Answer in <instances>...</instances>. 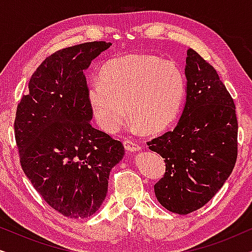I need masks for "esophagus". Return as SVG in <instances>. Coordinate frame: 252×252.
Here are the masks:
<instances>
[{
    "instance_id": "1",
    "label": "esophagus",
    "mask_w": 252,
    "mask_h": 252,
    "mask_svg": "<svg viewBox=\"0 0 252 252\" xmlns=\"http://www.w3.org/2000/svg\"><path fill=\"white\" fill-rule=\"evenodd\" d=\"M124 147H125V149L127 151H129V153H135V151L141 150V147L139 144H136L135 142H133V141L130 140L124 141Z\"/></svg>"
}]
</instances>
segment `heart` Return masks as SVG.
Returning a JSON list of instances; mask_svg holds the SVG:
<instances>
[{
    "label": "heart",
    "mask_w": 252,
    "mask_h": 252,
    "mask_svg": "<svg viewBox=\"0 0 252 252\" xmlns=\"http://www.w3.org/2000/svg\"><path fill=\"white\" fill-rule=\"evenodd\" d=\"M185 96L180 68L151 55H127L103 65L87 82V101L99 126L115 132L127 115L136 129L159 133L177 118Z\"/></svg>",
    "instance_id": "heart-1"
}]
</instances>
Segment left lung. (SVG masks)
<instances>
[{"label":"left lung","mask_w":252,"mask_h":252,"mask_svg":"<svg viewBox=\"0 0 252 252\" xmlns=\"http://www.w3.org/2000/svg\"><path fill=\"white\" fill-rule=\"evenodd\" d=\"M185 75L186 102L177 126L148 142L166 164L155 195L178 215L204 206L228 179L237 157L235 104L217 71L188 49Z\"/></svg>","instance_id":"left-lung-1"}]
</instances>
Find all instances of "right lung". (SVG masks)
Instances as JSON below:
<instances>
[{
  "label": "right lung",
  "mask_w": 252,
  "mask_h": 252,
  "mask_svg": "<svg viewBox=\"0 0 252 252\" xmlns=\"http://www.w3.org/2000/svg\"><path fill=\"white\" fill-rule=\"evenodd\" d=\"M110 46L86 42L46 58L17 108L23 171L44 201L68 218H87L101 208L110 171L125 155L120 141L91 125L87 101L85 71Z\"/></svg>",
  "instance_id": "add662e5"
}]
</instances>
